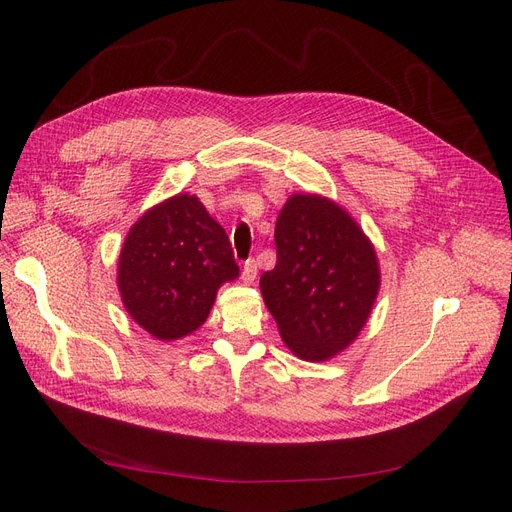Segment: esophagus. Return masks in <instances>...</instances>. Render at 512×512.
Instances as JSON below:
<instances>
[{
  "label": "esophagus",
  "mask_w": 512,
  "mask_h": 512,
  "mask_svg": "<svg viewBox=\"0 0 512 512\" xmlns=\"http://www.w3.org/2000/svg\"><path fill=\"white\" fill-rule=\"evenodd\" d=\"M240 278L245 284H253L255 278H257V263L255 259H249L245 265H242V272H240Z\"/></svg>",
  "instance_id": "esophagus-1"
}]
</instances>
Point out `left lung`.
I'll list each match as a JSON object with an SVG mask.
<instances>
[{"label": "left lung", "instance_id": "left-lung-1", "mask_svg": "<svg viewBox=\"0 0 512 512\" xmlns=\"http://www.w3.org/2000/svg\"><path fill=\"white\" fill-rule=\"evenodd\" d=\"M276 267L259 280L280 336L303 361L340 355L361 334L382 272L373 242L336 201L294 193L276 222Z\"/></svg>", "mask_w": 512, "mask_h": 512}]
</instances>
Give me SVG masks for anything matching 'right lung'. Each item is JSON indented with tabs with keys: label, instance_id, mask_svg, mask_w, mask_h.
Instances as JSON below:
<instances>
[{
	"label": "right lung",
	"instance_id": "1",
	"mask_svg": "<svg viewBox=\"0 0 512 512\" xmlns=\"http://www.w3.org/2000/svg\"><path fill=\"white\" fill-rule=\"evenodd\" d=\"M238 274L226 230L197 195L178 193L132 224L116 280L134 324L170 342L199 330L220 286Z\"/></svg>",
	"mask_w": 512,
	"mask_h": 512
}]
</instances>
